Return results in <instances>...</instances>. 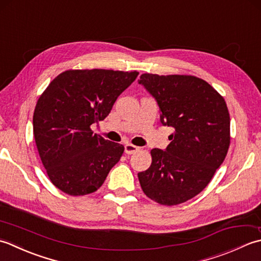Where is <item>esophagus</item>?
<instances>
[{
	"label": "esophagus",
	"instance_id": "obj_1",
	"mask_svg": "<svg viewBox=\"0 0 261 261\" xmlns=\"http://www.w3.org/2000/svg\"><path fill=\"white\" fill-rule=\"evenodd\" d=\"M138 151H140V147L133 145V144H130V143H127V144L125 145V153L126 154H134Z\"/></svg>",
	"mask_w": 261,
	"mask_h": 261
}]
</instances>
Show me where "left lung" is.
I'll use <instances>...</instances> for the list:
<instances>
[{"label": "left lung", "mask_w": 261, "mask_h": 261, "mask_svg": "<svg viewBox=\"0 0 261 261\" xmlns=\"http://www.w3.org/2000/svg\"><path fill=\"white\" fill-rule=\"evenodd\" d=\"M138 83L155 99L162 125L174 129L166 150L153 148L151 167L138 172L141 187L161 205L185 203L210 184L226 156V103L214 88L196 76L145 73Z\"/></svg>", "instance_id": "left-lung-1"}]
</instances>
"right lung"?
Wrapping results in <instances>:
<instances>
[{"label":"right lung","instance_id":"1","mask_svg":"<svg viewBox=\"0 0 261 261\" xmlns=\"http://www.w3.org/2000/svg\"><path fill=\"white\" fill-rule=\"evenodd\" d=\"M138 72L70 70L61 73L37 101L34 136L53 185L71 196L98 190L124 146L93 134Z\"/></svg>","mask_w":261,"mask_h":261}]
</instances>
